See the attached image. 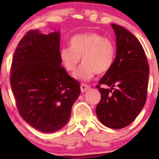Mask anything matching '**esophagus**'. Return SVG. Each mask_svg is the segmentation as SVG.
I'll list each match as a JSON object with an SVG mask.
<instances>
[{
	"label": "esophagus",
	"mask_w": 159,
	"mask_h": 159,
	"mask_svg": "<svg viewBox=\"0 0 159 159\" xmlns=\"http://www.w3.org/2000/svg\"><path fill=\"white\" fill-rule=\"evenodd\" d=\"M90 89V86L87 85L85 84H81V92H85L87 90H89Z\"/></svg>",
	"instance_id": "esophagus-1"
}]
</instances>
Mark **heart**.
Masks as SVG:
<instances>
[{"mask_svg": "<svg viewBox=\"0 0 159 159\" xmlns=\"http://www.w3.org/2000/svg\"><path fill=\"white\" fill-rule=\"evenodd\" d=\"M116 47L111 40L95 32L75 35L70 47L61 50L60 57L67 71L74 72L82 57L83 65L75 74L82 81H89L96 74L107 73L114 65Z\"/></svg>", "mask_w": 159, "mask_h": 159, "instance_id": "heart-1", "label": "heart"}]
</instances>
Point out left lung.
I'll return each instance as SVG.
<instances>
[{
	"mask_svg": "<svg viewBox=\"0 0 159 159\" xmlns=\"http://www.w3.org/2000/svg\"><path fill=\"white\" fill-rule=\"evenodd\" d=\"M111 26L116 35V57L96 86L102 95L96 114L104 125L120 129L131 124L145 105L149 66L139 40L123 27Z\"/></svg>",
	"mask_w": 159,
	"mask_h": 159,
	"instance_id": "1",
	"label": "left lung"
}]
</instances>
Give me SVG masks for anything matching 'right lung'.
I'll use <instances>...</instances> for the list:
<instances>
[{"instance_id":"right-lung-1","label":"right lung","mask_w":159,"mask_h":159,"mask_svg":"<svg viewBox=\"0 0 159 159\" xmlns=\"http://www.w3.org/2000/svg\"><path fill=\"white\" fill-rule=\"evenodd\" d=\"M10 83L20 115L42 132L65 126L81 94L79 82L61 66L59 32H27L14 52Z\"/></svg>"}]
</instances>
